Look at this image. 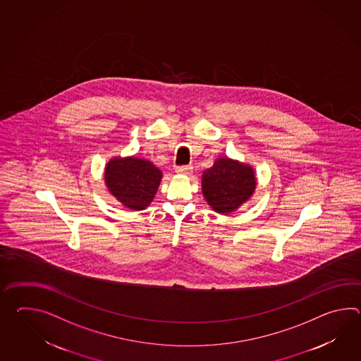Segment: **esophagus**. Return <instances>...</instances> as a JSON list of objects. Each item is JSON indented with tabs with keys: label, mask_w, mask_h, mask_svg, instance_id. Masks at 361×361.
Wrapping results in <instances>:
<instances>
[{
	"label": "esophagus",
	"mask_w": 361,
	"mask_h": 361,
	"mask_svg": "<svg viewBox=\"0 0 361 361\" xmlns=\"http://www.w3.org/2000/svg\"><path fill=\"white\" fill-rule=\"evenodd\" d=\"M192 166H178L176 167L177 173H181V175H189L192 172Z\"/></svg>",
	"instance_id": "1"
}]
</instances>
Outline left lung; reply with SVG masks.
Listing matches in <instances>:
<instances>
[{
	"label": "left lung",
	"mask_w": 361,
	"mask_h": 361,
	"mask_svg": "<svg viewBox=\"0 0 361 361\" xmlns=\"http://www.w3.org/2000/svg\"><path fill=\"white\" fill-rule=\"evenodd\" d=\"M254 171L228 158L217 159L202 176V190L209 206L219 214L238 209L255 190Z\"/></svg>",
	"instance_id": "obj_1"
}]
</instances>
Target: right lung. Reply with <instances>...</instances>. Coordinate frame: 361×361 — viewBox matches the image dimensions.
Here are the masks:
<instances>
[{"instance_id":"add662e5","label":"right lung","mask_w":361,"mask_h":361,"mask_svg":"<svg viewBox=\"0 0 361 361\" xmlns=\"http://www.w3.org/2000/svg\"><path fill=\"white\" fill-rule=\"evenodd\" d=\"M161 178V171L152 161L138 158H114L104 171L112 195L133 209H144L150 204Z\"/></svg>"}]
</instances>
